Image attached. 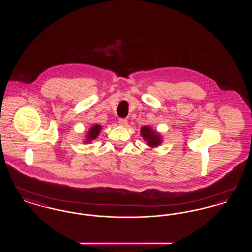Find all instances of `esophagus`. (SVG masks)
<instances>
[{"label":"esophagus","mask_w":252,"mask_h":252,"mask_svg":"<svg viewBox=\"0 0 252 252\" xmlns=\"http://www.w3.org/2000/svg\"><path fill=\"white\" fill-rule=\"evenodd\" d=\"M119 125L122 126H127V120L126 119H124V118H120L119 119Z\"/></svg>","instance_id":"34e87169"}]
</instances>
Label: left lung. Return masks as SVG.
<instances>
[{"label":"left lung","instance_id":"left-lung-1","mask_svg":"<svg viewBox=\"0 0 252 252\" xmlns=\"http://www.w3.org/2000/svg\"><path fill=\"white\" fill-rule=\"evenodd\" d=\"M141 135L150 147H157L162 142L161 136L156 130H153L149 126H144L141 128Z\"/></svg>","mask_w":252,"mask_h":252}]
</instances>
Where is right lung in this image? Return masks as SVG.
Masks as SVG:
<instances>
[{
	"mask_svg": "<svg viewBox=\"0 0 252 252\" xmlns=\"http://www.w3.org/2000/svg\"><path fill=\"white\" fill-rule=\"evenodd\" d=\"M101 128H102V126H101L100 125H98V124L93 126L89 129V132H88V134H87V136H86V143H90L91 141L96 139L97 136H98V134L101 131Z\"/></svg>",
	"mask_w": 252,
	"mask_h": 252,
	"instance_id": "right-lung-1",
	"label": "right lung"
}]
</instances>
